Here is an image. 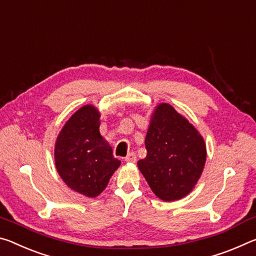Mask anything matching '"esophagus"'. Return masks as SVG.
Wrapping results in <instances>:
<instances>
[{
    "mask_svg": "<svg viewBox=\"0 0 256 256\" xmlns=\"http://www.w3.org/2000/svg\"><path fill=\"white\" fill-rule=\"evenodd\" d=\"M124 161L126 162H130V163H135L136 162V156H135V153H129L127 156L124 158Z\"/></svg>",
    "mask_w": 256,
    "mask_h": 256,
    "instance_id": "34e87169",
    "label": "esophagus"
}]
</instances>
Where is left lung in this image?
<instances>
[{
  "mask_svg": "<svg viewBox=\"0 0 256 256\" xmlns=\"http://www.w3.org/2000/svg\"><path fill=\"white\" fill-rule=\"evenodd\" d=\"M145 148L146 158L137 164L154 194L166 202L187 195L206 160L200 132L172 106L162 103L150 120Z\"/></svg>",
  "mask_w": 256,
  "mask_h": 256,
  "instance_id": "8db88e82",
  "label": "left lung"
}]
</instances>
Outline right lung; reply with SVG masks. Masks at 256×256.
I'll use <instances>...</instances> for the list:
<instances>
[{
  "label": "right lung",
  "mask_w": 256,
  "mask_h": 256,
  "mask_svg": "<svg viewBox=\"0 0 256 256\" xmlns=\"http://www.w3.org/2000/svg\"><path fill=\"white\" fill-rule=\"evenodd\" d=\"M100 113L85 106L64 124L56 143L58 174L71 190L95 198L106 187L120 160L100 134Z\"/></svg>",
  "instance_id": "add662e5"
}]
</instances>
